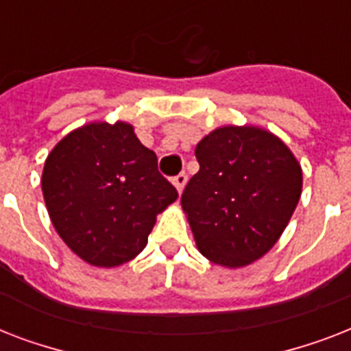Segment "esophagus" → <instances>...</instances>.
I'll list each match as a JSON object with an SVG mask.
<instances>
[{"instance_id": "esophagus-1", "label": "esophagus", "mask_w": 351, "mask_h": 351, "mask_svg": "<svg viewBox=\"0 0 351 351\" xmlns=\"http://www.w3.org/2000/svg\"><path fill=\"white\" fill-rule=\"evenodd\" d=\"M173 184H175V187L178 189V193L184 191V187H186V184H187L186 173H180V175H176L175 178H173Z\"/></svg>"}]
</instances>
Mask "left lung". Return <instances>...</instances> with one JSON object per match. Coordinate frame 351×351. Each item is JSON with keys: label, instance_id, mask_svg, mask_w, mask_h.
I'll use <instances>...</instances> for the list:
<instances>
[{"label": "left lung", "instance_id": "1", "mask_svg": "<svg viewBox=\"0 0 351 351\" xmlns=\"http://www.w3.org/2000/svg\"><path fill=\"white\" fill-rule=\"evenodd\" d=\"M200 169L182 208L200 253L242 267L271 250L302 191V171L284 142L258 127H220L195 149Z\"/></svg>", "mask_w": 351, "mask_h": 351}]
</instances>
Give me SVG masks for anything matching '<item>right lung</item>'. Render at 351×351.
Instances as JSON below:
<instances>
[{"label":"right lung","instance_id":"add662e5","mask_svg":"<svg viewBox=\"0 0 351 351\" xmlns=\"http://www.w3.org/2000/svg\"><path fill=\"white\" fill-rule=\"evenodd\" d=\"M41 189L58 234L93 266L112 267L145 247L156 215L178 198L156 154L123 121L89 123L47 156Z\"/></svg>","mask_w":351,"mask_h":351}]
</instances>
